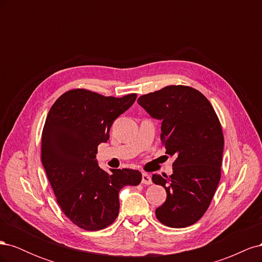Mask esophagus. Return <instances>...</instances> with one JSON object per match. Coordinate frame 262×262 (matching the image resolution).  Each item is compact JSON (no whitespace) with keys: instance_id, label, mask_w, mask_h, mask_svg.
Wrapping results in <instances>:
<instances>
[{"instance_id":"esophagus-1","label":"esophagus","mask_w":262,"mask_h":262,"mask_svg":"<svg viewBox=\"0 0 262 262\" xmlns=\"http://www.w3.org/2000/svg\"><path fill=\"white\" fill-rule=\"evenodd\" d=\"M142 184L146 186L152 184V178H150L148 173H143V175H142Z\"/></svg>"}]
</instances>
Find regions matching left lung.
<instances>
[{
    "label": "left lung",
    "instance_id": "obj_1",
    "mask_svg": "<svg viewBox=\"0 0 262 262\" xmlns=\"http://www.w3.org/2000/svg\"><path fill=\"white\" fill-rule=\"evenodd\" d=\"M138 104L162 121V144L176 156L169 177H152L167 193L156 217L168 227L192 225L207 212L221 179L224 137L219 117L202 93L185 85L142 95Z\"/></svg>",
    "mask_w": 262,
    "mask_h": 262
}]
</instances>
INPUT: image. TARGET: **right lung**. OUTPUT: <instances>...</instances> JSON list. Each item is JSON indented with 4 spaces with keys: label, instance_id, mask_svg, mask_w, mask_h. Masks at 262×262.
<instances>
[{
    "label": "right lung",
    "instance_id": "1",
    "mask_svg": "<svg viewBox=\"0 0 262 262\" xmlns=\"http://www.w3.org/2000/svg\"><path fill=\"white\" fill-rule=\"evenodd\" d=\"M137 94L117 98L84 89L66 92L49 110L41 136V162L62 212L85 231H99L118 216L119 191L138 186L139 170L107 172L96 161L97 146L107 142L116 119Z\"/></svg>",
    "mask_w": 262,
    "mask_h": 262
}]
</instances>
